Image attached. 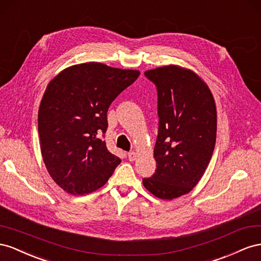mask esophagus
I'll use <instances>...</instances> for the list:
<instances>
[{"label": "esophagus", "mask_w": 261, "mask_h": 261, "mask_svg": "<svg viewBox=\"0 0 261 261\" xmlns=\"http://www.w3.org/2000/svg\"><path fill=\"white\" fill-rule=\"evenodd\" d=\"M128 159H129V161H131V162L136 161V159H137V153H136V152H129V153H128Z\"/></svg>", "instance_id": "1"}]
</instances>
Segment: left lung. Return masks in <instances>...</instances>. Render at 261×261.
Wrapping results in <instances>:
<instances>
[{
    "mask_svg": "<svg viewBox=\"0 0 261 261\" xmlns=\"http://www.w3.org/2000/svg\"><path fill=\"white\" fill-rule=\"evenodd\" d=\"M158 89L159 133L155 173L143 178L155 197L173 200L190 192L209 165L217 140L212 93L195 72L166 65L144 72Z\"/></svg>",
    "mask_w": 261,
    "mask_h": 261,
    "instance_id": "8db88e82",
    "label": "left lung"
}]
</instances>
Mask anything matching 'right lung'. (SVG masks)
Wrapping results in <instances>:
<instances>
[{"label":"right lung","mask_w":261,"mask_h":261,"mask_svg":"<svg viewBox=\"0 0 261 261\" xmlns=\"http://www.w3.org/2000/svg\"><path fill=\"white\" fill-rule=\"evenodd\" d=\"M140 75L136 70L98 62L72 65L48 84L38 111L41 155L48 173L71 195H85L105 185L121 163L101 135L117 96Z\"/></svg>","instance_id":"right-lung-1"}]
</instances>
